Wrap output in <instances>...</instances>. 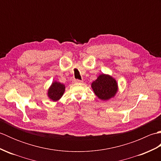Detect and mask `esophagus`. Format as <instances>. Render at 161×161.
Masks as SVG:
<instances>
[{
	"label": "esophagus",
	"mask_w": 161,
	"mask_h": 161,
	"mask_svg": "<svg viewBox=\"0 0 161 161\" xmlns=\"http://www.w3.org/2000/svg\"><path fill=\"white\" fill-rule=\"evenodd\" d=\"M74 82H75V83H80V82H82V81L80 80H76V79H75Z\"/></svg>",
	"instance_id": "1"
}]
</instances>
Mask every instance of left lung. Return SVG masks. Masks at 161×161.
<instances>
[{"label":"left lung","mask_w":161,"mask_h":161,"mask_svg":"<svg viewBox=\"0 0 161 161\" xmlns=\"http://www.w3.org/2000/svg\"><path fill=\"white\" fill-rule=\"evenodd\" d=\"M95 94L102 100H108L114 97L118 91V84L108 75L102 74L91 84Z\"/></svg>","instance_id":"1"}]
</instances>
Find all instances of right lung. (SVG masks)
<instances>
[{"label":"right lung","instance_id":"1","mask_svg":"<svg viewBox=\"0 0 161 161\" xmlns=\"http://www.w3.org/2000/svg\"><path fill=\"white\" fill-rule=\"evenodd\" d=\"M65 91V86L57 81H54L47 91V95L53 101H57L62 96Z\"/></svg>","mask_w":161,"mask_h":161}]
</instances>
